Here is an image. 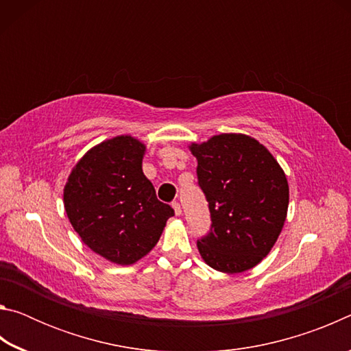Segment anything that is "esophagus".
<instances>
[{
  "label": "esophagus",
  "instance_id": "obj_1",
  "mask_svg": "<svg viewBox=\"0 0 351 351\" xmlns=\"http://www.w3.org/2000/svg\"><path fill=\"white\" fill-rule=\"evenodd\" d=\"M171 207H173V210H175L176 215H181L182 209H181V204L178 203V201H173V203H171Z\"/></svg>",
  "mask_w": 351,
  "mask_h": 351
}]
</instances>
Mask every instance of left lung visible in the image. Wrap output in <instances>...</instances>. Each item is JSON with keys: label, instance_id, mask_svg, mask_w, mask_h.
<instances>
[{"label": "left lung", "instance_id": "1", "mask_svg": "<svg viewBox=\"0 0 351 351\" xmlns=\"http://www.w3.org/2000/svg\"><path fill=\"white\" fill-rule=\"evenodd\" d=\"M190 150L198 159V186L212 221L197 241L201 257L230 274L254 268L274 246L287 219V176L274 156L246 134H218Z\"/></svg>", "mask_w": 351, "mask_h": 351}]
</instances>
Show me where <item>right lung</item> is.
<instances>
[{"instance_id": "1", "label": "right lung", "mask_w": 351, "mask_h": 351, "mask_svg": "<svg viewBox=\"0 0 351 351\" xmlns=\"http://www.w3.org/2000/svg\"><path fill=\"white\" fill-rule=\"evenodd\" d=\"M144 152L132 136L105 141L77 162L64 186V210L75 232L117 265H132L150 252L175 215L142 171Z\"/></svg>"}]
</instances>
